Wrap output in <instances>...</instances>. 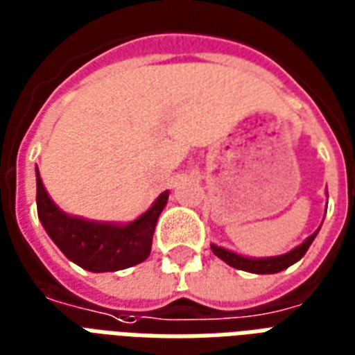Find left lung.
<instances>
[{"instance_id": "8db88e82", "label": "left lung", "mask_w": 355, "mask_h": 355, "mask_svg": "<svg viewBox=\"0 0 355 355\" xmlns=\"http://www.w3.org/2000/svg\"><path fill=\"white\" fill-rule=\"evenodd\" d=\"M320 231V229H318ZM310 234L301 245H297L295 250H291L289 253H284V255H278V257H261V259H253V257H244V255H238L234 252H229L225 248H219V245L211 244V252L216 253L217 257L221 261H225L227 265L234 266L238 270H245V272L253 274H274L280 272L287 266H291L293 263H297L299 259H302V255L309 252L310 244L314 242L315 234Z\"/></svg>"}]
</instances>
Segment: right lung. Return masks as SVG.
Returning <instances> with one entry per match:
<instances>
[{
  "label": "right lung",
  "mask_w": 355,
  "mask_h": 355,
  "mask_svg": "<svg viewBox=\"0 0 355 355\" xmlns=\"http://www.w3.org/2000/svg\"><path fill=\"white\" fill-rule=\"evenodd\" d=\"M35 200L41 225L60 252L75 265L90 272H115L149 257L155 225L168 202V191L160 193L151 208L132 223H100L64 214L43 187L40 170H35Z\"/></svg>",
  "instance_id": "obj_1"
}]
</instances>
